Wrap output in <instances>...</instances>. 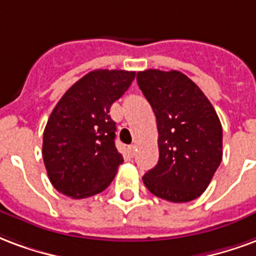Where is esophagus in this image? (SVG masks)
<instances>
[{"mask_svg": "<svg viewBox=\"0 0 256 256\" xmlns=\"http://www.w3.org/2000/svg\"><path fill=\"white\" fill-rule=\"evenodd\" d=\"M128 150H130V156H135L136 146H135V144H130V146L128 147Z\"/></svg>", "mask_w": 256, "mask_h": 256, "instance_id": "esophagus-1", "label": "esophagus"}]
</instances>
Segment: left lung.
<instances>
[{
	"label": "left lung",
	"instance_id": "8db88e82",
	"mask_svg": "<svg viewBox=\"0 0 256 256\" xmlns=\"http://www.w3.org/2000/svg\"><path fill=\"white\" fill-rule=\"evenodd\" d=\"M139 88L158 128L160 160L143 176L147 190L174 203L206 191L222 160V126L216 110L190 78L178 70L138 72Z\"/></svg>",
	"mask_w": 256,
	"mask_h": 256
}]
</instances>
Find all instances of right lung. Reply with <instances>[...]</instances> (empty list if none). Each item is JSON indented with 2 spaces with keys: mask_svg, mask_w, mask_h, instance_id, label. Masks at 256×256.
<instances>
[{
  "mask_svg": "<svg viewBox=\"0 0 256 256\" xmlns=\"http://www.w3.org/2000/svg\"><path fill=\"white\" fill-rule=\"evenodd\" d=\"M135 72L96 69L78 80L52 112L42 156L53 187L74 199L100 194L113 182L124 158L114 144L110 106L122 96Z\"/></svg>",
  "mask_w": 256,
  "mask_h": 256,
  "instance_id": "1",
  "label": "right lung"
}]
</instances>
